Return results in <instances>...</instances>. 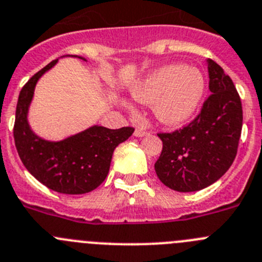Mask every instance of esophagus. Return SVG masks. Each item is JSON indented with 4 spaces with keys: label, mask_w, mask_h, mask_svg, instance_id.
Segmentation results:
<instances>
[{
    "label": "esophagus",
    "mask_w": 262,
    "mask_h": 262,
    "mask_svg": "<svg viewBox=\"0 0 262 262\" xmlns=\"http://www.w3.org/2000/svg\"><path fill=\"white\" fill-rule=\"evenodd\" d=\"M148 132L147 130H145V129H142V128H137L136 129V132H134V136L136 137H145V136H148Z\"/></svg>",
    "instance_id": "34e87169"
}]
</instances>
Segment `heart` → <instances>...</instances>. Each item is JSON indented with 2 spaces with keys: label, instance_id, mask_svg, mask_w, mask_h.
<instances>
[{
  "label": "heart",
  "instance_id": "1",
  "mask_svg": "<svg viewBox=\"0 0 262 262\" xmlns=\"http://www.w3.org/2000/svg\"><path fill=\"white\" fill-rule=\"evenodd\" d=\"M201 73L185 65H168L148 74L136 84L132 95L137 102L154 104V114L166 125H179L189 120L204 96Z\"/></svg>",
  "mask_w": 262,
  "mask_h": 262
}]
</instances>
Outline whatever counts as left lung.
Segmentation results:
<instances>
[{
	"instance_id": "obj_1",
	"label": "left lung",
	"mask_w": 262,
	"mask_h": 262,
	"mask_svg": "<svg viewBox=\"0 0 262 262\" xmlns=\"http://www.w3.org/2000/svg\"><path fill=\"white\" fill-rule=\"evenodd\" d=\"M210 95L200 114L172 133H158L163 148L155 172L166 187L195 192L222 178L234 162L243 126L242 100L232 79L207 60Z\"/></svg>"
}]
</instances>
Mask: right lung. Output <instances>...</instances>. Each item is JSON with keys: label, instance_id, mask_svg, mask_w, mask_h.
Here are the masks:
<instances>
[{"label": "right lung", "instance_id": "1", "mask_svg": "<svg viewBox=\"0 0 262 262\" xmlns=\"http://www.w3.org/2000/svg\"><path fill=\"white\" fill-rule=\"evenodd\" d=\"M56 62L57 60L49 62L22 87L16 103L14 141L22 163L36 180L55 192L83 194L105 180L114 150L128 140L134 128L108 129L95 125L60 142L37 137L28 126V105L36 82Z\"/></svg>", "mask_w": 262, "mask_h": 262}]
</instances>
